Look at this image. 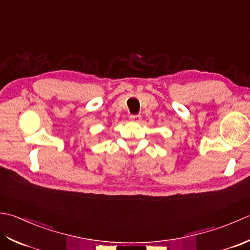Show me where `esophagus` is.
I'll return each instance as SVG.
<instances>
[{"label":"esophagus","instance_id":"obj_1","mask_svg":"<svg viewBox=\"0 0 250 250\" xmlns=\"http://www.w3.org/2000/svg\"><path fill=\"white\" fill-rule=\"evenodd\" d=\"M129 119L131 122H135V123H139L141 121V115H130Z\"/></svg>","mask_w":250,"mask_h":250}]
</instances>
